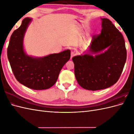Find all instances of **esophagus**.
<instances>
[{
  "mask_svg": "<svg viewBox=\"0 0 134 134\" xmlns=\"http://www.w3.org/2000/svg\"><path fill=\"white\" fill-rule=\"evenodd\" d=\"M75 56V53L74 52L71 51V59H72V57H73V56Z\"/></svg>",
  "mask_w": 134,
  "mask_h": 134,
  "instance_id": "1",
  "label": "esophagus"
}]
</instances>
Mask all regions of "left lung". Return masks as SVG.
Wrapping results in <instances>:
<instances>
[{
  "instance_id": "1",
  "label": "left lung",
  "mask_w": 134,
  "mask_h": 134,
  "mask_svg": "<svg viewBox=\"0 0 134 134\" xmlns=\"http://www.w3.org/2000/svg\"><path fill=\"white\" fill-rule=\"evenodd\" d=\"M101 21L100 34L93 36L85 54L72 58L77 82L80 87L90 91L103 90L115 84L126 60L122 35L110 20L101 18Z\"/></svg>"
}]
</instances>
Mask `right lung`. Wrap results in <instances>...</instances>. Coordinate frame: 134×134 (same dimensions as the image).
Segmentation results:
<instances>
[{
    "label": "right lung",
    "mask_w": 134,
    "mask_h": 134,
    "mask_svg": "<svg viewBox=\"0 0 134 134\" xmlns=\"http://www.w3.org/2000/svg\"><path fill=\"white\" fill-rule=\"evenodd\" d=\"M31 21V18H25L11 35L7 49L8 59L20 83L32 90H46L56 82L62 68L70 58V50L40 58L28 55L24 50L23 40Z\"/></svg>",
    "instance_id": "add662e5"
}]
</instances>
